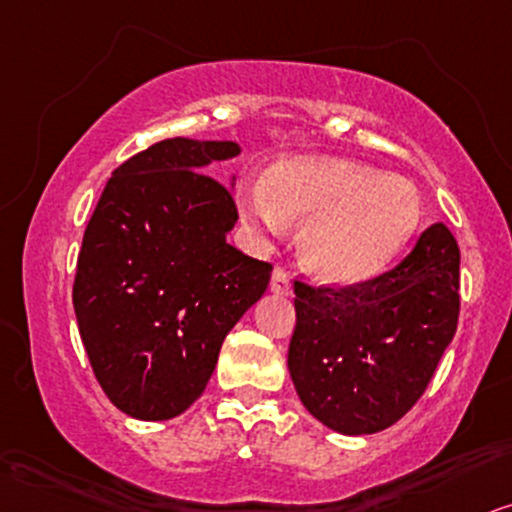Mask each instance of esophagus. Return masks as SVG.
I'll return each mask as SVG.
<instances>
[{"label": "esophagus", "instance_id": "1", "mask_svg": "<svg viewBox=\"0 0 512 512\" xmlns=\"http://www.w3.org/2000/svg\"><path fill=\"white\" fill-rule=\"evenodd\" d=\"M271 290L278 295L293 293V283H290V276L286 274V269H281V267L274 269V274H271Z\"/></svg>", "mask_w": 512, "mask_h": 512}]
</instances>
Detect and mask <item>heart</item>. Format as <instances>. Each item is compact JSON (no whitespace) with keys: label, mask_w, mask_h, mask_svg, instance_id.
I'll return each mask as SVG.
<instances>
[{"label":"heart","mask_w":512,"mask_h":512,"mask_svg":"<svg viewBox=\"0 0 512 512\" xmlns=\"http://www.w3.org/2000/svg\"><path fill=\"white\" fill-rule=\"evenodd\" d=\"M252 229L283 234L288 217L304 219L300 255L309 271L333 283L380 274L416 236L423 203L406 179L338 158H293L267 181L241 191Z\"/></svg>","instance_id":"1"}]
</instances>
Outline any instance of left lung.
Wrapping results in <instances>:
<instances>
[{
	"label": "left lung",
	"mask_w": 512,
	"mask_h": 512,
	"mask_svg": "<svg viewBox=\"0 0 512 512\" xmlns=\"http://www.w3.org/2000/svg\"><path fill=\"white\" fill-rule=\"evenodd\" d=\"M461 252L432 224L397 267L352 286L295 281L288 368L304 409L342 435H373L411 411L454 340Z\"/></svg>",
	"instance_id": "8db88e82"
}]
</instances>
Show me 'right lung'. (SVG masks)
<instances>
[{
    "mask_svg": "<svg viewBox=\"0 0 512 512\" xmlns=\"http://www.w3.org/2000/svg\"><path fill=\"white\" fill-rule=\"evenodd\" d=\"M234 141L165 139L108 179L77 255L73 307L101 390L127 416L167 420L203 394L226 333L271 264L226 243L234 196L205 174Z\"/></svg>",
    "mask_w": 512,
    "mask_h": 512,
    "instance_id": "right-lung-1",
    "label": "right lung"
}]
</instances>
